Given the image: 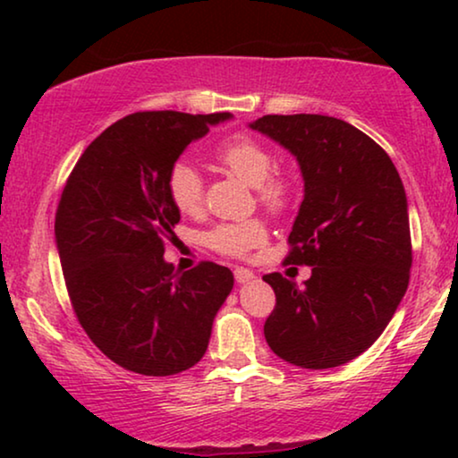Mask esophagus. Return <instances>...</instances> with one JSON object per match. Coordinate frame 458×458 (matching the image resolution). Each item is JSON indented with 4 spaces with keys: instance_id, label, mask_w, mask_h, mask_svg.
<instances>
[{
    "instance_id": "esophagus-1",
    "label": "esophagus",
    "mask_w": 458,
    "mask_h": 458,
    "mask_svg": "<svg viewBox=\"0 0 458 458\" xmlns=\"http://www.w3.org/2000/svg\"><path fill=\"white\" fill-rule=\"evenodd\" d=\"M233 277L237 284H248V281H254L256 275L250 271V268H243V267H237L233 271Z\"/></svg>"
}]
</instances>
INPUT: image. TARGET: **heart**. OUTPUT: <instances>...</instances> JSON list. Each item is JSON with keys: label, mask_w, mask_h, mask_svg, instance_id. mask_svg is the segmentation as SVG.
Listing matches in <instances>:
<instances>
[{"label": "heart", "mask_w": 458, "mask_h": 458, "mask_svg": "<svg viewBox=\"0 0 458 458\" xmlns=\"http://www.w3.org/2000/svg\"><path fill=\"white\" fill-rule=\"evenodd\" d=\"M216 160L235 177L256 190V199L273 215L287 210L296 196V185L284 173H273V152L252 137H235L216 149ZM166 191L174 208L183 215H196L202 208L204 181L190 160H177L166 177ZM267 240V225L260 218L242 223H221L204 233V243L225 256H246Z\"/></svg>", "instance_id": "obj_1"}]
</instances>
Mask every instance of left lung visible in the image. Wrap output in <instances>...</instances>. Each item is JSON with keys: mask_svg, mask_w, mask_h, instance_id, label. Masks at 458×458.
Segmentation results:
<instances>
[{"mask_svg": "<svg viewBox=\"0 0 458 458\" xmlns=\"http://www.w3.org/2000/svg\"><path fill=\"white\" fill-rule=\"evenodd\" d=\"M250 127L296 156L304 199L285 262L312 267L304 285L262 277L275 292L267 344L296 367H340L377 340L409 287L404 185L386 149L340 118L267 114Z\"/></svg>", "mask_w": 458, "mask_h": 458, "instance_id": "obj_1", "label": "left lung"}]
</instances>
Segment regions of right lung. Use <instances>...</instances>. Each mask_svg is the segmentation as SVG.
<instances>
[{
	"instance_id": "obj_1",
	"label": "right lung",
	"mask_w": 458,
	"mask_h": 458,
	"mask_svg": "<svg viewBox=\"0 0 458 458\" xmlns=\"http://www.w3.org/2000/svg\"><path fill=\"white\" fill-rule=\"evenodd\" d=\"M229 118L135 112L96 137L66 179L55 243L68 298L89 340L127 371L165 377L196 365L233 287L227 267L204 260L177 273L165 260L181 221L168 171Z\"/></svg>"
}]
</instances>
